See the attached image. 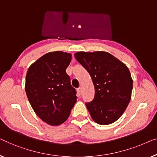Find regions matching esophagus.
Listing matches in <instances>:
<instances>
[{"mask_svg":"<svg viewBox=\"0 0 157 157\" xmlns=\"http://www.w3.org/2000/svg\"><path fill=\"white\" fill-rule=\"evenodd\" d=\"M77 92H78V95L79 97L81 96V94H82V89L80 87L78 88V90H77Z\"/></svg>","mask_w":157,"mask_h":157,"instance_id":"obj_1","label":"esophagus"}]
</instances>
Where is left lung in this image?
<instances>
[{
	"label": "left lung",
	"instance_id": "1",
	"mask_svg": "<svg viewBox=\"0 0 157 157\" xmlns=\"http://www.w3.org/2000/svg\"><path fill=\"white\" fill-rule=\"evenodd\" d=\"M75 57L89 72L95 93L86 102L92 120L109 124L122 116L131 100L133 80L125 64L107 52H78Z\"/></svg>",
	"mask_w": 157,
	"mask_h": 157
}]
</instances>
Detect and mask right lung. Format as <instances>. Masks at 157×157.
<instances>
[{"mask_svg":"<svg viewBox=\"0 0 157 157\" xmlns=\"http://www.w3.org/2000/svg\"><path fill=\"white\" fill-rule=\"evenodd\" d=\"M71 59L67 52H48L33 63L26 74L25 89L30 105L50 125L65 122L76 103V90L65 71Z\"/></svg>","mask_w":157,"mask_h":157,"instance_id":"add662e5","label":"right lung"}]
</instances>
